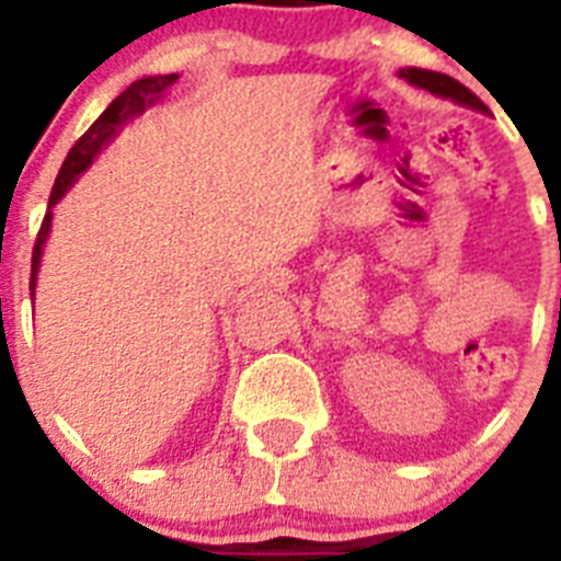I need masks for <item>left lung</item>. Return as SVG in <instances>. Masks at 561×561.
<instances>
[{"label": "left lung", "mask_w": 561, "mask_h": 561, "mask_svg": "<svg viewBox=\"0 0 561 561\" xmlns=\"http://www.w3.org/2000/svg\"><path fill=\"white\" fill-rule=\"evenodd\" d=\"M399 78H404L408 83L419 89H427L433 95L438 98H449V101L460 103V106H469V108H478V112H485L483 101L474 95L472 89H466L463 83L455 81V78L444 76V72H433V69H399Z\"/></svg>", "instance_id": "8db88e82"}]
</instances>
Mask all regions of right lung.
<instances>
[{
	"label": "right lung",
	"instance_id": "right-lung-1",
	"mask_svg": "<svg viewBox=\"0 0 561 561\" xmlns=\"http://www.w3.org/2000/svg\"><path fill=\"white\" fill-rule=\"evenodd\" d=\"M176 78L180 76H153V78H140V81H134L123 95H117L112 103H108L106 112H103L101 117L89 126V131L83 134L81 140L69 148L67 160H64L61 171H58L56 176V185H53V193H49V210L42 221V230H38L36 247H33V264H30V297H33V291H36V275H38V264H42L44 241H47L49 236L53 205H56L64 193L72 187V182H76L78 176L92 165V160H95L98 153H101V148L112 140L114 134L121 131V128L131 121L134 114H140L142 108L151 106V103L157 101V98H160L173 81H176Z\"/></svg>",
	"mask_w": 561,
	"mask_h": 561
}]
</instances>
